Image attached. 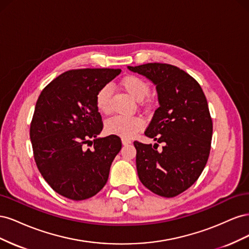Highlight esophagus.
<instances>
[{
    "label": "esophagus",
    "mask_w": 249,
    "mask_h": 249,
    "mask_svg": "<svg viewBox=\"0 0 249 249\" xmlns=\"http://www.w3.org/2000/svg\"><path fill=\"white\" fill-rule=\"evenodd\" d=\"M122 142H123V144L124 145H126V144H130V143L132 142L130 139H127V138H123L122 139Z\"/></svg>",
    "instance_id": "34e87169"
}]
</instances>
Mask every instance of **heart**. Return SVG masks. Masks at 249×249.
<instances>
[{"instance_id":"b5f03b06","label":"heart","mask_w":249,"mask_h":249,"mask_svg":"<svg viewBox=\"0 0 249 249\" xmlns=\"http://www.w3.org/2000/svg\"><path fill=\"white\" fill-rule=\"evenodd\" d=\"M120 85L134 100L141 101L148 95L150 87L147 83L136 76H127L120 82ZM112 88L110 85L103 86L95 95L96 108L103 114H109L111 111ZM144 123L138 116L115 115L106 122V130L110 134L123 137H132L140 131Z\"/></svg>"}]
</instances>
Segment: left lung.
<instances>
[{
    "mask_svg": "<svg viewBox=\"0 0 249 249\" xmlns=\"http://www.w3.org/2000/svg\"><path fill=\"white\" fill-rule=\"evenodd\" d=\"M156 85L158 108L145 136L163 142H134L139 179L147 189L175 197L196 182L205 168L212 140L213 124L200 85L178 67L165 63L127 66Z\"/></svg>",
    "mask_w": 249,
    "mask_h": 249,
    "instance_id": "obj_1",
    "label": "left lung"
}]
</instances>
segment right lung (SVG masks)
<instances>
[{"label": "right lung", "instance_id": "right-lung-1", "mask_svg": "<svg viewBox=\"0 0 249 249\" xmlns=\"http://www.w3.org/2000/svg\"><path fill=\"white\" fill-rule=\"evenodd\" d=\"M120 71H65L44 87L36 102L30 126L34 159L52 189L66 198L83 200L100 192L122 149L116 135L97 137L103 123L95 105L97 91Z\"/></svg>", "mask_w": 249, "mask_h": 249}]
</instances>
